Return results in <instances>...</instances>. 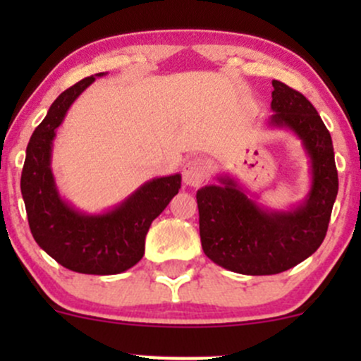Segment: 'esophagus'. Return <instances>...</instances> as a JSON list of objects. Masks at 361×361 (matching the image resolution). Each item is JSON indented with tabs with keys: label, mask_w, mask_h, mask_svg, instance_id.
I'll return each mask as SVG.
<instances>
[{
	"label": "esophagus",
	"mask_w": 361,
	"mask_h": 361,
	"mask_svg": "<svg viewBox=\"0 0 361 361\" xmlns=\"http://www.w3.org/2000/svg\"><path fill=\"white\" fill-rule=\"evenodd\" d=\"M210 175V164L205 157H192L183 166V181L188 186H200Z\"/></svg>",
	"instance_id": "esophagus-1"
}]
</instances>
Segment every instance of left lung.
Here are the masks:
<instances>
[{
	"label": "left lung",
	"mask_w": 361,
	"mask_h": 361,
	"mask_svg": "<svg viewBox=\"0 0 361 361\" xmlns=\"http://www.w3.org/2000/svg\"><path fill=\"white\" fill-rule=\"evenodd\" d=\"M271 85L270 126L295 132L310 159L312 185L304 204L288 212L264 210L227 176L197 192L204 252L219 267L243 275H276L316 252L338 195L333 140L317 110L285 82Z\"/></svg>",
	"instance_id": "left-lung-1"
}]
</instances>
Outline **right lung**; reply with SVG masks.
I'll list each match as a JSON object with an SVG mask.
<instances>
[{
  "label": "right lung",
  "mask_w": 361,
  "mask_h": 361,
  "mask_svg": "<svg viewBox=\"0 0 361 361\" xmlns=\"http://www.w3.org/2000/svg\"><path fill=\"white\" fill-rule=\"evenodd\" d=\"M97 76L62 91L52 103L27 146L20 186L32 235L49 256L78 273L117 275L144 256L149 227L181 188V175L147 181L105 214L78 212L62 200L51 169L52 140L69 106Z\"/></svg>",
  "instance_id": "1"
}]
</instances>
